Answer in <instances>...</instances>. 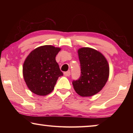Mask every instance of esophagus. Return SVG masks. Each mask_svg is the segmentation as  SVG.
<instances>
[{
  "label": "esophagus",
  "instance_id": "1",
  "mask_svg": "<svg viewBox=\"0 0 133 133\" xmlns=\"http://www.w3.org/2000/svg\"><path fill=\"white\" fill-rule=\"evenodd\" d=\"M64 75L65 76H70L71 75V72L70 71H66V72H64Z\"/></svg>",
  "mask_w": 133,
  "mask_h": 133
}]
</instances>
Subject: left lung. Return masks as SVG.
Returning <instances> with one entry per match:
<instances>
[{
	"label": "left lung",
	"mask_w": 133,
	"mask_h": 133,
	"mask_svg": "<svg viewBox=\"0 0 133 133\" xmlns=\"http://www.w3.org/2000/svg\"><path fill=\"white\" fill-rule=\"evenodd\" d=\"M81 63V76L72 81L74 89L79 95L90 97L101 91L108 81V62L101 52L91 48L78 50Z\"/></svg>",
	"instance_id": "1"
}]
</instances>
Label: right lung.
Returning <instances> with one entry per match:
<instances>
[{
	"label": "right lung",
	"mask_w": 133,
	"mask_h": 133,
	"mask_svg": "<svg viewBox=\"0 0 133 133\" xmlns=\"http://www.w3.org/2000/svg\"><path fill=\"white\" fill-rule=\"evenodd\" d=\"M61 48L51 45L39 46L32 51L25 59L23 75L28 88L39 96H46L54 90L63 72L56 61Z\"/></svg>",
	"instance_id": "1"
}]
</instances>
